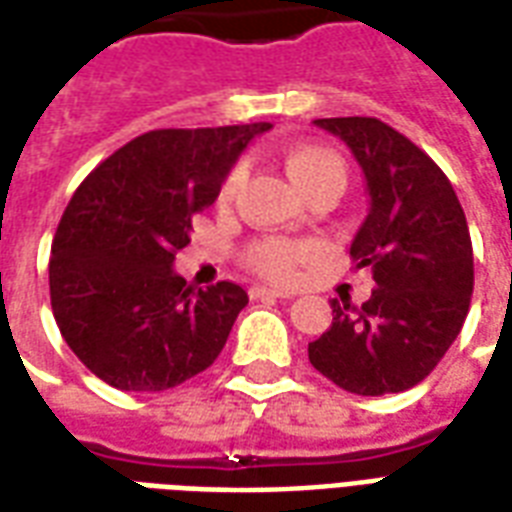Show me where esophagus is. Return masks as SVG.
<instances>
[{"label": "esophagus", "instance_id": "1", "mask_svg": "<svg viewBox=\"0 0 512 512\" xmlns=\"http://www.w3.org/2000/svg\"><path fill=\"white\" fill-rule=\"evenodd\" d=\"M249 293H252V298H293V293L282 290V287H252Z\"/></svg>", "mask_w": 512, "mask_h": 512}]
</instances>
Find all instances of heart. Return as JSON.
Segmentation results:
<instances>
[{"instance_id":"b5f03b06","label":"heart","mask_w":512,"mask_h":512,"mask_svg":"<svg viewBox=\"0 0 512 512\" xmlns=\"http://www.w3.org/2000/svg\"><path fill=\"white\" fill-rule=\"evenodd\" d=\"M285 168L306 198L323 187H344V176H347L342 157L317 143L293 146L287 151ZM238 187H241V170H233L222 187V198H233ZM304 255L306 246L285 241V238H263L246 249V263L268 279H290Z\"/></svg>"}]
</instances>
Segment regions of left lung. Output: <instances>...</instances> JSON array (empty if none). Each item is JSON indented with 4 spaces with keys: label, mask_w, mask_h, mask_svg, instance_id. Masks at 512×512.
<instances>
[{
    "label": "left lung",
    "mask_w": 512,
    "mask_h": 512,
    "mask_svg": "<svg viewBox=\"0 0 512 512\" xmlns=\"http://www.w3.org/2000/svg\"><path fill=\"white\" fill-rule=\"evenodd\" d=\"M314 124L344 140L363 170L369 214L350 255L372 268L377 287L361 306L333 298V323L309 344V361L358 396L407 391L434 372L467 320L475 268L464 208L437 162L385 121Z\"/></svg>",
    "instance_id": "left-lung-1"
}]
</instances>
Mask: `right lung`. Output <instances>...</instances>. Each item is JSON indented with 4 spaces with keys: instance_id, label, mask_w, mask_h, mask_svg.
<instances>
[{
    "instance_id": "right-lung-1",
    "label": "right lung",
    "mask_w": 512,
    "mask_h": 512,
    "mask_svg": "<svg viewBox=\"0 0 512 512\" xmlns=\"http://www.w3.org/2000/svg\"><path fill=\"white\" fill-rule=\"evenodd\" d=\"M268 130V121L151 130L75 189L51 246V309L67 347L102 382L168 391L217 361L249 295L233 282L189 285L173 260L246 143Z\"/></svg>"
}]
</instances>
